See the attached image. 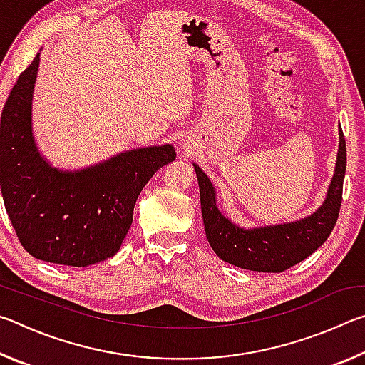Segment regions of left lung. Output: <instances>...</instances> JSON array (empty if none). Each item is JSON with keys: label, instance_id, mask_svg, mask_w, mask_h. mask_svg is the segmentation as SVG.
Listing matches in <instances>:
<instances>
[{"label": "left lung", "instance_id": "obj_1", "mask_svg": "<svg viewBox=\"0 0 365 365\" xmlns=\"http://www.w3.org/2000/svg\"><path fill=\"white\" fill-rule=\"evenodd\" d=\"M193 165L200 185L207 242L222 261L237 267L274 274L293 267L325 243L338 220L346 172V141L341 127L335 174L324 205L298 222L256 228L235 225L215 206V190L211 180L196 164Z\"/></svg>", "mask_w": 365, "mask_h": 365}]
</instances>
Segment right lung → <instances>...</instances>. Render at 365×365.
<instances>
[{"instance_id": "add662e5", "label": "right lung", "mask_w": 365, "mask_h": 365, "mask_svg": "<svg viewBox=\"0 0 365 365\" xmlns=\"http://www.w3.org/2000/svg\"><path fill=\"white\" fill-rule=\"evenodd\" d=\"M40 54L12 86L0 122V187L17 238L40 261L86 267L119 251L145 185L175 159L172 145L117 154L80 170L48 164L32 133Z\"/></svg>"}]
</instances>
